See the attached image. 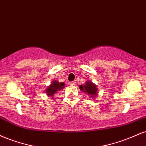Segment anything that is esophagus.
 Wrapping results in <instances>:
<instances>
[{
  "mask_svg": "<svg viewBox=\"0 0 146 146\" xmlns=\"http://www.w3.org/2000/svg\"><path fill=\"white\" fill-rule=\"evenodd\" d=\"M70 84H71V86H75V85L76 84V82H75V81H73V82H70Z\"/></svg>",
  "mask_w": 146,
  "mask_h": 146,
  "instance_id": "1",
  "label": "esophagus"
}]
</instances>
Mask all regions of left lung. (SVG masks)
<instances>
[{
  "label": "left lung",
  "mask_w": 146,
  "mask_h": 146,
  "mask_svg": "<svg viewBox=\"0 0 146 146\" xmlns=\"http://www.w3.org/2000/svg\"><path fill=\"white\" fill-rule=\"evenodd\" d=\"M80 89L82 90L84 93H86L88 95H91L93 98H96L98 93V88L97 86L92 82L86 81V84L82 85H80Z\"/></svg>",
  "instance_id": "obj_1"
}]
</instances>
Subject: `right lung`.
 Segmentation results:
<instances>
[{
    "instance_id": "add662e5",
    "label": "right lung",
    "mask_w": 146,
    "mask_h": 146,
    "mask_svg": "<svg viewBox=\"0 0 146 146\" xmlns=\"http://www.w3.org/2000/svg\"><path fill=\"white\" fill-rule=\"evenodd\" d=\"M64 88V83L58 82L56 80H53L45 90H46V93L48 96L52 98L57 91H60Z\"/></svg>"
}]
</instances>
